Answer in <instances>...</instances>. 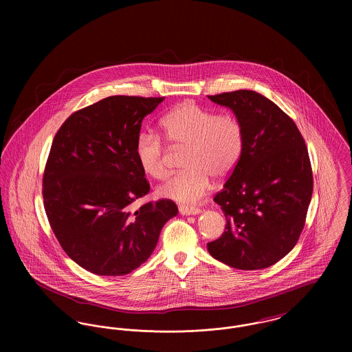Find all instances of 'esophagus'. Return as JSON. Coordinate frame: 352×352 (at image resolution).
<instances>
[{
	"label": "esophagus",
	"mask_w": 352,
	"mask_h": 352,
	"mask_svg": "<svg viewBox=\"0 0 352 352\" xmlns=\"http://www.w3.org/2000/svg\"><path fill=\"white\" fill-rule=\"evenodd\" d=\"M201 210L199 207H191V206H179V212L182 215H198Z\"/></svg>",
	"instance_id": "esophagus-1"
}]
</instances>
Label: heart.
<instances>
[{
    "label": "heart",
    "instance_id": "b5f03b06",
    "mask_svg": "<svg viewBox=\"0 0 352 352\" xmlns=\"http://www.w3.org/2000/svg\"><path fill=\"white\" fill-rule=\"evenodd\" d=\"M161 132L174 149H184V171L160 186L164 198L195 203L208 191L211 177L224 178L236 168L244 149V128L232 113H219L186 101L161 118ZM135 155L145 174L168 175V151L160 134L145 131L135 141Z\"/></svg>",
    "mask_w": 352,
    "mask_h": 352
}]
</instances>
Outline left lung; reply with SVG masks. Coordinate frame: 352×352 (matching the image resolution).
I'll list each match as a JSON object with an SVG mask.
<instances>
[{
	"label": "left lung",
	"instance_id": "left-lung-1",
	"mask_svg": "<svg viewBox=\"0 0 352 352\" xmlns=\"http://www.w3.org/2000/svg\"><path fill=\"white\" fill-rule=\"evenodd\" d=\"M208 99L232 109L244 128V149L214 201L226 231L207 244L232 268H268L297 244L313 194L307 148L294 121L265 96L239 89Z\"/></svg>",
	"mask_w": 352,
	"mask_h": 352
}]
</instances>
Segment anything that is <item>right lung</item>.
Instances as JSON below:
<instances>
[{"instance_id":"add662e5","label":"right lung","mask_w":352,"mask_h":352,"mask_svg":"<svg viewBox=\"0 0 352 352\" xmlns=\"http://www.w3.org/2000/svg\"><path fill=\"white\" fill-rule=\"evenodd\" d=\"M165 98L109 96L74 112L55 134L43 174L51 230L68 257L99 276H124L151 256L168 219L170 199L133 211L151 184L135 141L145 116Z\"/></svg>"}]
</instances>
